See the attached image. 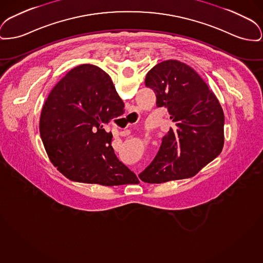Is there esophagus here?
Returning <instances> with one entry per match:
<instances>
[{
  "mask_svg": "<svg viewBox=\"0 0 263 263\" xmlns=\"http://www.w3.org/2000/svg\"><path fill=\"white\" fill-rule=\"evenodd\" d=\"M120 135H121V136H124V137H125V136H128V135H129V132H128V131L120 132Z\"/></svg>",
  "mask_w": 263,
  "mask_h": 263,
  "instance_id": "34e87169",
  "label": "esophagus"
}]
</instances>
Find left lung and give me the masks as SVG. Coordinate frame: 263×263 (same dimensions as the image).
<instances>
[{
	"label": "left lung",
	"instance_id": "obj_1",
	"mask_svg": "<svg viewBox=\"0 0 263 263\" xmlns=\"http://www.w3.org/2000/svg\"><path fill=\"white\" fill-rule=\"evenodd\" d=\"M145 84L156 93L157 107L168 109L175 126L140 179L161 184L195 176L223 147L224 116L216 95L191 66L173 60L155 65Z\"/></svg>",
	"mask_w": 263,
	"mask_h": 263
}]
</instances>
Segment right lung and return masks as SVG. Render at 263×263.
I'll list each match as a JSON object with an SVG mask.
<instances>
[{
    "mask_svg": "<svg viewBox=\"0 0 263 263\" xmlns=\"http://www.w3.org/2000/svg\"><path fill=\"white\" fill-rule=\"evenodd\" d=\"M124 103L108 74L92 64L71 69L50 91L40 132L54 167L71 181L118 185L138 184L121 163L104 127L123 114Z\"/></svg>",
    "mask_w": 263,
    "mask_h": 263,
    "instance_id": "right-lung-1",
    "label": "right lung"
}]
</instances>
